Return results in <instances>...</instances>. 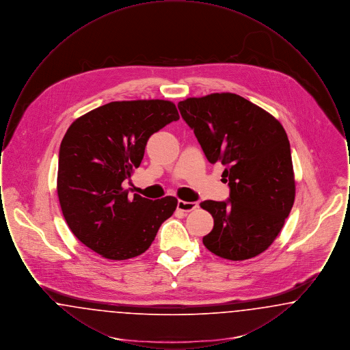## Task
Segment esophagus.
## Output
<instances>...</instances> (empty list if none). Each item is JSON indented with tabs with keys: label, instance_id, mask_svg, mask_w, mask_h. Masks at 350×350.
<instances>
[{
	"label": "esophagus",
	"instance_id": "34e87169",
	"mask_svg": "<svg viewBox=\"0 0 350 350\" xmlns=\"http://www.w3.org/2000/svg\"><path fill=\"white\" fill-rule=\"evenodd\" d=\"M197 207H198V204L196 202H185V200H180L177 203V208L183 213H190V211L196 210Z\"/></svg>",
	"mask_w": 350,
	"mask_h": 350
}]
</instances>
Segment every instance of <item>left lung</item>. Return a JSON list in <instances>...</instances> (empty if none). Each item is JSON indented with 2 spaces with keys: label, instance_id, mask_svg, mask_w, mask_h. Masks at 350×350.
I'll list each match as a JSON object with an SVG mask.
<instances>
[{
  "label": "left lung",
  "instance_id": "obj_1",
  "mask_svg": "<svg viewBox=\"0 0 350 350\" xmlns=\"http://www.w3.org/2000/svg\"><path fill=\"white\" fill-rule=\"evenodd\" d=\"M211 164L224 165L230 202L204 200L214 217L203 237L221 258L243 261L261 254L281 232L295 200V177L286 131L267 110L233 93L178 102Z\"/></svg>",
  "mask_w": 350,
  "mask_h": 350
}]
</instances>
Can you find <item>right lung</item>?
<instances>
[{
    "mask_svg": "<svg viewBox=\"0 0 350 350\" xmlns=\"http://www.w3.org/2000/svg\"><path fill=\"white\" fill-rule=\"evenodd\" d=\"M177 119L172 100H116L69 126L59 152L57 197L69 230L100 257L140 256L173 215L177 198H130L122 183L140 165L150 135Z\"/></svg>",
    "mask_w": 350,
    "mask_h": 350,
    "instance_id": "right-lung-1",
    "label": "right lung"
}]
</instances>
